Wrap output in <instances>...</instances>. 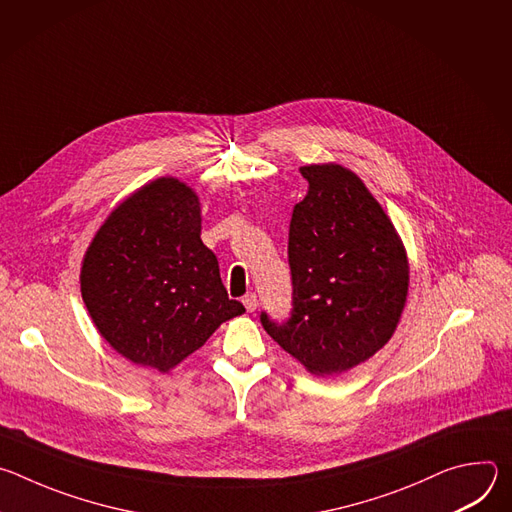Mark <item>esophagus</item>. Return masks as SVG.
<instances>
[{
  "mask_svg": "<svg viewBox=\"0 0 512 512\" xmlns=\"http://www.w3.org/2000/svg\"><path fill=\"white\" fill-rule=\"evenodd\" d=\"M243 306L247 308V312H255V308H257V296L253 294H247V296H243Z\"/></svg>",
  "mask_w": 512,
  "mask_h": 512,
  "instance_id": "esophagus-1",
  "label": "esophagus"
}]
</instances>
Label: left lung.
Wrapping results in <instances>:
<instances>
[{
    "label": "left lung",
    "mask_w": 512,
    "mask_h": 512,
    "mask_svg": "<svg viewBox=\"0 0 512 512\" xmlns=\"http://www.w3.org/2000/svg\"><path fill=\"white\" fill-rule=\"evenodd\" d=\"M300 172L310 186L289 223L294 308L281 324L261 312V324L312 375H338L393 336L409 263L389 216L354 172L338 164Z\"/></svg>",
    "instance_id": "1"
}]
</instances>
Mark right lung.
I'll list each match as a JSON object with an SVG mask.
<instances>
[{
  "label": "right lung",
  "instance_id": "right-lung-1",
  "mask_svg": "<svg viewBox=\"0 0 512 512\" xmlns=\"http://www.w3.org/2000/svg\"><path fill=\"white\" fill-rule=\"evenodd\" d=\"M81 294L101 336L160 373L245 312L200 239L196 192L176 178L141 186L107 216L85 253Z\"/></svg>",
  "mask_w": 512,
  "mask_h": 512
}]
</instances>
